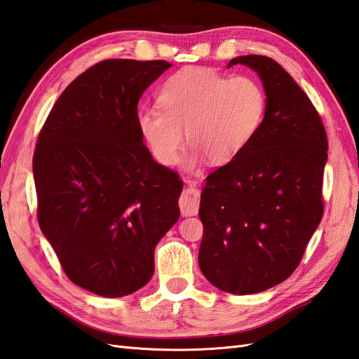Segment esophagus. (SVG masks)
Masks as SVG:
<instances>
[{"mask_svg": "<svg viewBox=\"0 0 359 359\" xmlns=\"http://www.w3.org/2000/svg\"><path fill=\"white\" fill-rule=\"evenodd\" d=\"M180 208L182 216H195L199 210V190L195 187H187L182 190Z\"/></svg>", "mask_w": 359, "mask_h": 359, "instance_id": "obj_1", "label": "esophagus"}]
</instances>
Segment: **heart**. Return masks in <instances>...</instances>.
Listing matches in <instances>:
<instances>
[{
  "mask_svg": "<svg viewBox=\"0 0 359 359\" xmlns=\"http://www.w3.org/2000/svg\"><path fill=\"white\" fill-rule=\"evenodd\" d=\"M160 107L142 109L137 125L156 160L175 164L184 129L189 151L182 164L191 169L205 156L225 164L256 138L266 116V93L256 79L205 68H184L169 77L158 94Z\"/></svg>",
  "mask_w": 359,
  "mask_h": 359,
  "instance_id": "b5f03b06",
  "label": "heart"
}]
</instances>
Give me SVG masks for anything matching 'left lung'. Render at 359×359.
<instances>
[{"mask_svg":"<svg viewBox=\"0 0 359 359\" xmlns=\"http://www.w3.org/2000/svg\"><path fill=\"white\" fill-rule=\"evenodd\" d=\"M260 77L266 116L250 146L207 177L199 268L221 291L248 295L285 282L323 217L327 137L294 79L266 56L234 57Z\"/></svg>","mask_w":359,"mask_h":359,"instance_id":"8db88e82","label":"left lung"}]
</instances>
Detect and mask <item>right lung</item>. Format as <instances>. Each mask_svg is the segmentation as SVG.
Returning <instances> with one entry per match:
<instances>
[{"mask_svg": "<svg viewBox=\"0 0 359 359\" xmlns=\"http://www.w3.org/2000/svg\"><path fill=\"white\" fill-rule=\"evenodd\" d=\"M172 64L108 59L59 95L33 155L38 221L69 280L102 297L151 280L182 181L143 144L137 104Z\"/></svg>", "mask_w": 359, "mask_h": 359, "instance_id": "add662e5", "label": "right lung"}]
</instances>
